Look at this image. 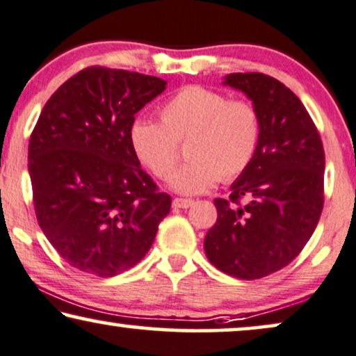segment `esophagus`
Listing matches in <instances>:
<instances>
[{
  "label": "esophagus",
  "mask_w": 356,
  "mask_h": 356,
  "mask_svg": "<svg viewBox=\"0 0 356 356\" xmlns=\"http://www.w3.org/2000/svg\"><path fill=\"white\" fill-rule=\"evenodd\" d=\"M193 205V200H191V198H174L172 200V207L174 208H188Z\"/></svg>",
  "instance_id": "esophagus-1"
}]
</instances>
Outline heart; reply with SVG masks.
Segmentation results:
<instances>
[{
	"instance_id": "obj_1",
	"label": "heart",
	"mask_w": 356,
	"mask_h": 356,
	"mask_svg": "<svg viewBox=\"0 0 356 356\" xmlns=\"http://www.w3.org/2000/svg\"><path fill=\"white\" fill-rule=\"evenodd\" d=\"M159 120L138 117L129 130L140 163L156 177L168 179L186 143L188 163L170 179L175 191L205 192L218 181L229 182L245 172L260 141L257 107L244 99L205 86H187L159 108Z\"/></svg>"
}]
</instances>
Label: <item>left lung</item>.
Returning a JSON list of instances; mask_svg holds the SVG:
<instances>
[{"label":"left lung","instance_id":"1","mask_svg":"<svg viewBox=\"0 0 356 356\" xmlns=\"http://www.w3.org/2000/svg\"><path fill=\"white\" fill-rule=\"evenodd\" d=\"M225 84L252 101L262 130L229 198H215L218 218L205 252L221 272L257 280L293 262L314 233L324 207L325 154L306 107L278 79L233 73Z\"/></svg>","mask_w":356,"mask_h":356}]
</instances>
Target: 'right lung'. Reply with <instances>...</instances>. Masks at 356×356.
Wrapping results in <instances>:
<instances>
[{
  "instance_id": "1",
  "label": "right lung",
  "mask_w": 356,
  "mask_h": 356,
  "mask_svg": "<svg viewBox=\"0 0 356 356\" xmlns=\"http://www.w3.org/2000/svg\"><path fill=\"white\" fill-rule=\"evenodd\" d=\"M165 84L89 66L42 108L29 141L35 216L71 267L113 277L135 267L153 244L172 200L140 165L129 130Z\"/></svg>"
}]
</instances>
